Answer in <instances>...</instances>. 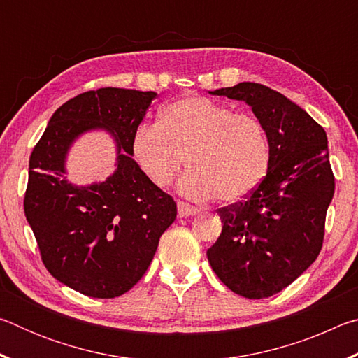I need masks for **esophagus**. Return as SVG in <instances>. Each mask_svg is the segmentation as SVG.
I'll return each instance as SVG.
<instances>
[{
	"instance_id": "1",
	"label": "esophagus",
	"mask_w": 358,
	"mask_h": 358,
	"mask_svg": "<svg viewBox=\"0 0 358 358\" xmlns=\"http://www.w3.org/2000/svg\"><path fill=\"white\" fill-rule=\"evenodd\" d=\"M177 207H178V215L180 216H192V215H196L197 213V208L196 207H192L191 203H187V202H183V201H178L177 202Z\"/></svg>"
}]
</instances>
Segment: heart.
Wrapping results in <instances>:
<instances>
[{
    "label": "heart",
    "instance_id": "obj_1",
    "mask_svg": "<svg viewBox=\"0 0 358 358\" xmlns=\"http://www.w3.org/2000/svg\"><path fill=\"white\" fill-rule=\"evenodd\" d=\"M132 156L151 183L166 187L186 159L189 171L180 187L186 196L237 202L262 183L271 162L270 137L252 113H234L202 96L173 101L156 124L132 134Z\"/></svg>",
    "mask_w": 358,
    "mask_h": 358
}]
</instances>
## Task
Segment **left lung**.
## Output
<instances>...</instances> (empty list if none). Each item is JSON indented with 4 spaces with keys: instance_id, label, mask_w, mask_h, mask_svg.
Listing matches in <instances>:
<instances>
[{
    "instance_id": "1",
    "label": "left lung",
    "mask_w": 358,
    "mask_h": 358,
    "mask_svg": "<svg viewBox=\"0 0 358 358\" xmlns=\"http://www.w3.org/2000/svg\"><path fill=\"white\" fill-rule=\"evenodd\" d=\"M211 94L245 101L264 121L271 162L245 201L221 207V235L207 251L216 276L246 299H266L292 284L324 243L335 192L327 134L301 107L265 85L241 82Z\"/></svg>"
}]
</instances>
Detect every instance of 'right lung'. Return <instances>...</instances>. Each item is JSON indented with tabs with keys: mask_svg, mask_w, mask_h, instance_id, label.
I'll use <instances>...</instances> for the list:
<instances>
[{
	"mask_svg": "<svg viewBox=\"0 0 358 358\" xmlns=\"http://www.w3.org/2000/svg\"><path fill=\"white\" fill-rule=\"evenodd\" d=\"M153 92L99 88L69 99L53 113L29 156L25 216L42 264L55 280L94 299H115L142 280L177 203L145 177L131 141ZM106 127L117 136V171L104 184L69 185L64 156L83 130Z\"/></svg>",
	"mask_w": 358,
	"mask_h": 358,
	"instance_id": "obj_1",
	"label": "right lung"
}]
</instances>
